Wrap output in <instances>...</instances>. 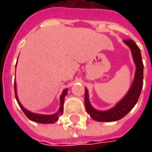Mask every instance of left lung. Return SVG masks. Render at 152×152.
<instances>
[{
	"label": "left lung",
	"instance_id": "8db88e82",
	"mask_svg": "<svg viewBox=\"0 0 152 152\" xmlns=\"http://www.w3.org/2000/svg\"><path fill=\"white\" fill-rule=\"evenodd\" d=\"M124 43L131 50L133 59L136 66L133 83L129 91L115 105L107 111H99L95 109L89 102V92L86 89L85 105L86 112L93 120L100 122H112L121 120L133 109L140 96L143 85V63L141 56L140 49L133 40H124Z\"/></svg>",
	"mask_w": 152,
	"mask_h": 152
}]
</instances>
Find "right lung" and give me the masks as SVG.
<instances>
[{"instance_id":"right-lung-1","label":"right lung","mask_w":152,"mask_h":152,"mask_svg":"<svg viewBox=\"0 0 152 152\" xmlns=\"http://www.w3.org/2000/svg\"><path fill=\"white\" fill-rule=\"evenodd\" d=\"M68 89H63L62 94L60 96V107L58 111L52 115H43V114H37V113H34V112H31L30 111H28L27 109L25 108L22 105L21 102H19L18 98V94H17V86H16V81L15 80V98L16 100L18 102V105L20 107V108L22 109V111L24 112V114L26 115V116L31 120V121H34V122H37V123H40V124H53L54 122H56L61 115L63 114V103H64V98L67 94Z\"/></svg>"}]
</instances>
